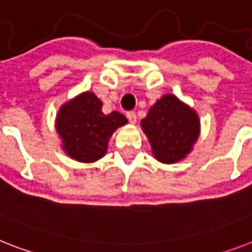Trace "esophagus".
I'll list each match as a JSON object with an SVG mask.
<instances>
[{
	"instance_id": "1",
	"label": "esophagus",
	"mask_w": 252,
	"mask_h": 252,
	"mask_svg": "<svg viewBox=\"0 0 252 252\" xmlns=\"http://www.w3.org/2000/svg\"><path fill=\"white\" fill-rule=\"evenodd\" d=\"M126 118H128V120H129L130 124H134V123L137 122V115H136V112H133V111L126 112Z\"/></svg>"
}]
</instances>
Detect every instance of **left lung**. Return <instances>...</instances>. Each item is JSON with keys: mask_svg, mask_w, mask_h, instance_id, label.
Returning a JSON list of instances; mask_svg holds the SVG:
<instances>
[{"mask_svg": "<svg viewBox=\"0 0 252 252\" xmlns=\"http://www.w3.org/2000/svg\"><path fill=\"white\" fill-rule=\"evenodd\" d=\"M141 126L155 159L172 164L184 159L199 136V119L193 108L173 94H165L151 106Z\"/></svg>", "mask_w": 252, "mask_h": 252, "instance_id": "left-lung-1", "label": "left lung"}]
</instances>
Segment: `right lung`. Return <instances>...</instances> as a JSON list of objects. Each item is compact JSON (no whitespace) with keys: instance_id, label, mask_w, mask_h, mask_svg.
I'll return each mask as SVG.
<instances>
[{"instance_id":"add662e5","label":"right lung","mask_w":252,"mask_h":252,"mask_svg":"<svg viewBox=\"0 0 252 252\" xmlns=\"http://www.w3.org/2000/svg\"><path fill=\"white\" fill-rule=\"evenodd\" d=\"M126 123V116L118 111L105 115L97 95L85 92L59 108L55 129L69 158L92 163L105 157L112 133Z\"/></svg>"}]
</instances>
